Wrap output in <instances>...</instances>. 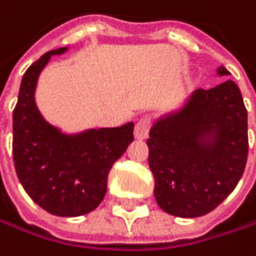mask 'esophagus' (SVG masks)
<instances>
[{
    "instance_id": "1",
    "label": "esophagus",
    "mask_w": 256,
    "mask_h": 256,
    "mask_svg": "<svg viewBox=\"0 0 256 256\" xmlns=\"http://www.w3.org/2000/svg\"><path fill=\"white\" fill-rule=\"evenodd\" d=\"M150 129H152V120L147 118V116H144V118H141V120L135 124V136H136L138 140H144V138L148 136Z\"/></svg>"
}]
</instances>
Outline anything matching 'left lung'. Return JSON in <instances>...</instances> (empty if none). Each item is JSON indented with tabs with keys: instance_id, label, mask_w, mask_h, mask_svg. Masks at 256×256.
I'll return each mask as SVG.
<instances>
[{
	"instance_id": "left-lung-1",
	"label": "left lung",
	"mask_w": 256,
	"mask_h": 256,
	"mask_svg": "<svg viewBox=\"0 0 256 256\" xmlns=\"http://www.w3.org/2000/svg\"><path fill=\"white\" fill-rule=\"evenodd\" d=\"M218 73L230 74L225 67ZM202 134H213L214 144L202 146ZM147 146L159 207L178 218L213 212L246 168L248 110L240 88L231 79L200 88L178 114L153 126Z\"/></svg>"
}]
</instances>
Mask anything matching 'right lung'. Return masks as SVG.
I'll return each instance as SVG.
<instances>
[{"mask_svg":"<svg viewBox=\"0 0 256 256\" xmlns=\"http://www.w3.org/2000/svg\"><path fill=\"white\" fill-rule=\"evenodd\" d=\"M64 50L46 52L22 78L13 110V160L31 200L50 214L70 218L86 214L102 202L108 174L134 141L135 124L66 136L44 121L34 102L37 78L49 58Z\"/></svg>","mask_w":256,"mask_h":256,"instance_id":"add662e5","label":"right lung"}]
</instances>
